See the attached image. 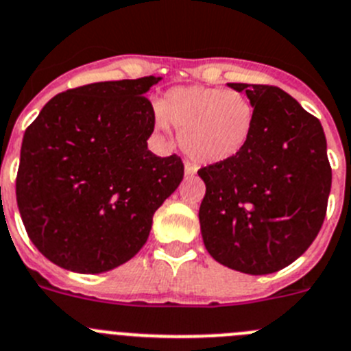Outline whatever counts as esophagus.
Segmentation results:
<instances>
[{
    "label": "esophagus",
    "mask_w": 351,
    "mask_h": 351,
    "mask_svg": "<svg viewBox=\"0 0 351 351\" xmlns=\"http://www.w3.org/2000/svg\"><path fill=\"white\" fill-rule=\"evenodd\" d=\"M197 170H198V167L195 165V163H191V162H186L184 163L186 176H195V173H197Z\"/></svg>",
    "instance_id": "34e87169"
}]
</instances>
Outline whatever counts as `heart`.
Listing matches in <instances>:
<instances>
[{"label":"heart","mask_w":351,"mask_h":351,"mask_svg":"<svg viewBox=\"0 0 351 351\" xmlns=\"http://www.w3.org/2000/svg\"><path fill=\"white\" fill-rule=\"evenodd\" d=\"M256 121L250 99L239 90L217 86H178L169 90L154 112V125L169 136L179 130L182 149L198 163L233 158L249 143Z\"/></svg>","instance_id":"1"}]
</instances>
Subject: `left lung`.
<instances>
[{"instance_id":"8db88e82","label":"left lung","mask_w":351,"mask_h":351,"mask_svg":"<svg viewBox=\"0 0 351 351\" xmlns=\"http://www.w3.org/2000/svg\"><path fill=\"white\" fill-rule=\"evenodd\" d=\"M256 109L237 156L202 167L200 230L215 261L249 275L294 263L317 239L332 170L320 121L278 86L228 83Z\"/></svg>"}]
</instances>
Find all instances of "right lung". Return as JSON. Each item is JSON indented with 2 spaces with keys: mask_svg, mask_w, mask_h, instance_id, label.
I'll return each instance as SVG.
<instances>
[{
  "mask_svg": "<svg viewBox=\"0 0 351 351\" xmlns=\"http://www.w3.org/2000/svg\"><path fill=\"white\" fill-rule=\"evenodd\" d=\"M160 78L101 82L45 104L22 139L17 205L31 242L76 273H104L136 256L153 214L184 178L181 156L147 149Z\"/></svg>",
  "mask_w": 351,
  "mask_h": 351,
  "instance_id": "add662e5",
  "label": "right lung"
}]
</instances>
